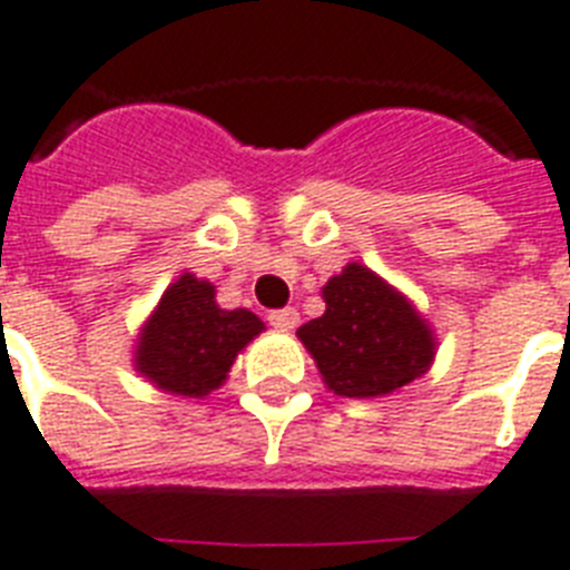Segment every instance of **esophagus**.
Returning <instances> with one entry per match:
<instances>
[{
    "instance_id": "1",
    "label": "esophagus",
    "mask_w": 570,
    "mask_h": 570,
    "mask_svg": "<svg viewBox=\"0 0 570 570\" xmlns=\"http://www.w3.org/2000/svg\"><path fill=\"white\" fill-rule=\"evenodd\" d=\"M271 320V326L279 328V332H294L299 326V312L296 308H279V312H271L267 314Z\"/></svg>"
}]
</instances>
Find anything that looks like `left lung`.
Wrapping results in <instances>:
<instances>
[{
  "mask_svg": "<svg viewBox=\"0 0 570 570\" xmlns=\"http://www.w3.org/2000/svg\"><path fill=\"white\" fill-rule=\"evenodd\" d=\"M326 312L296 328L328 390L387 396L428 373L436 337L413 303L370 267L350 262L323 285Z\"/></svg>",
  "mask_w": 570,
  "mask_h": 570,
  "instance_id": "left-lung-1",
  "label": "left lung"
}]
</instances>
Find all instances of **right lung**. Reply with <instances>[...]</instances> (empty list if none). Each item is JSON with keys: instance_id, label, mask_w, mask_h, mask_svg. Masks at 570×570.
<instances>
[{"instance_id": "1", "label": "right lung", "mask_w": 570, "mask_h": 570, "mask_svg": "<svg viewBox=\"0 0 570 570\" xmlns=\"http://www.w3.org/2000/svg\"><path fill=\"white\" fill-rule=\"evenodd\" d=\"M262 328L265 323L247 308H220L212 282L183 274L168 285L142 326L134 366L166 393L209 396L227 381L235 355Z\"/></svg>"}]
</instances>
